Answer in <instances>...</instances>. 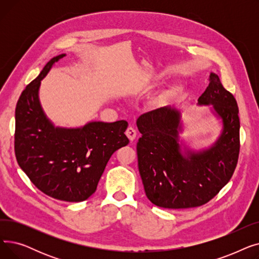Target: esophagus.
Segmentation results:
<instances>
[{"label": "esophagus", "instance_id": "34e87169", "mask_svg": "<svg viewBox=\"0 0 259 259\" xmlns=\"http://www.w3.org/2000/svg\"><path fill=\"white\" fill-rule=\"evenodd\" d=\"M137 130H135L133 127H131V126H129L128 128H127V130H126V135L128 137V139L130 140V141H134L135 140V138H137Z\"/></svg>", "mask_w": 259, "mask_h": 259}]
</instances>
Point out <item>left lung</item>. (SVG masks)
Returning a JSON list of instances; mask_svg holds the SVG:
<instances>
[{"mask_svg": "<svg viewBox=\"0 0 259 259\" xmlns=\"http://www.w3.org/2000/svg\"><path fill=\"white\" fill-rule=\"evenodd\" d=\"M213 105L222 117L224 130L209 150L190 152L185 157L179 144L181 112L170 106L142 114V133L137 151L145 193L152 203L167 209H188L205 205L228 184L239 155V116L234 95L225 89L215 73L199 99Z\"/></svg>", "mask_w": 259, "mask_h": 259, "instance_id": "1", "label": "left lung"}]
</instances>
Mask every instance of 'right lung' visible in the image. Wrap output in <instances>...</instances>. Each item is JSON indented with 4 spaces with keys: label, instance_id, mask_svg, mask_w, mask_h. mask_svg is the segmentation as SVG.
Wrapping results in <instances>:
<instances>
[{
    "label": "right lung",
    "instance_id": "right-lung-1",
    "mask_svg": "<svg viewBox=\"0 0 259 259\" xmlns=\"http://www.w3.org/2000/svg\"><path fill=\"white\" fill-rule=\"evenodd\" d=\"M26 86L16 108L15 153L21 169L46 195L59 200H86L97 190L109 158L129 144L126 120L93 121L80 129L54 128L38 102V87L52 65Z\"/></svg>",
    "mask_w": 259,
    "mask_h": 259
}]
</instances>
